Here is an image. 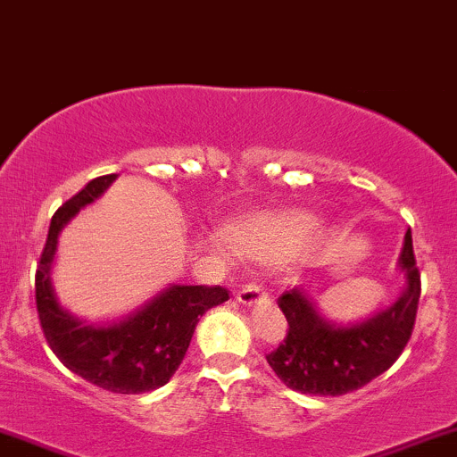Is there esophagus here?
<instances>
[{
	"label": "esophagus",
	"instance_id": "obj_1",
	"mask_svg": "<svg viewBox=\"0 0 457 457\" xmlns=\"http://www.w3.org/2000/svg\"><path fill=\"white\" fill-rule=\"evenodd\" d=\"M262 298H263V287L257 286V283H246V286H242V289L237 292V301L248 307L257 305Z\"/></svg>",
	"mask_w": 457,
	"mask_h": 457
}]
</instances>
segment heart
Masks as SVG:
<instances>
[{
  "label": "heart",
  "mask_w": 457,
  "mask_h": 457,
  "mask_svg": "<svg viewBox=\"0 0 457 457\" xmlns=\"http://www.w3.org/2000/svg\"><path fill=\"white\" fill-rule=\"evenodd\" d=\"M316 222L303 211H270L248 215L235 228L239 248L248 254H274L312 233Z\"/></svg>",
  "instance_id": "heart-1"
}]
</instances>
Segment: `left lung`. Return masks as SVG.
I'll list each match as a JSON object with an SVG mask.
<instances>
[{
  "instance_id": "1",
  "label": "left lung",
  "mask_w": 457,
  "mask_h": 457,
  "mask_svg": "<svg viewBox=\"0 0 457 457\" xmlns=\"http://www.w3.org/2000/svg\"><path fill=\"white\" fill-rule=\"evenodd\" d=\"M403 289L390 307L357 322H333L301 287L278 296L287 336L266 360L274 375L303 395L340 396L366 386L399 360L411 337L420 298V274L407 228L399 257Z\"/></svg>"
}]
</instances>
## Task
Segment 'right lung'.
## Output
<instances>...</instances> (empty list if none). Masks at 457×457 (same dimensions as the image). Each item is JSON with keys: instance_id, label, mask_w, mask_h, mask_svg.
Instances as JSON below:
<instances>
[{"instance_id": "obj_1", "label": "right lung", "mask_w": 457, "mask_h": 457, "mask_svg": "<svg viewBox=\"0 0 457 457\" xmlns=\"http://www.w3.org/2000/svg\"><path fill=\"white\" fill-rule=\"evenodd\" d=\"M117 174L89 180L54 213L37 268V312L54 355L78 377L117 395H141L165 386L179 370L200 316L228 301L215 286H170L111 322H89L58 303L52 263L61 230L111 187Z\"/></svg>"}]
</instances>
